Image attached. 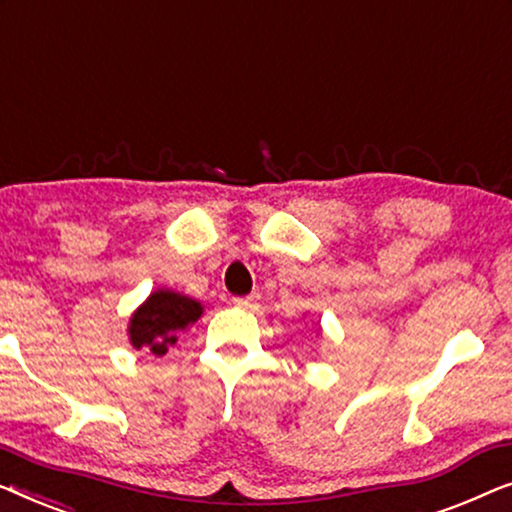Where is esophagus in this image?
Wrapping results in <instances>:
<instances>
[{
    "label": "esophagus",
    "instance_id": "1",
    "mask_svg": "<svg viewBox=\"0 0 512 512\" xmlns=\"http://www.w3.org/2000/svg\"><path fill=\"white\" fill-rule=\"evenodd\" d=\"M234 304L243 308V311H257V308H259V294L253 292V294H248V297H236Z\"/></svg>",
    "mask_w": 512,
    "mask_h": 512
}]
</instances>
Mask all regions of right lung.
Returning a JSON list of instances; mask_svg holds the SVG:
<instances>
[{"mask_svg": "<svg viewBox=\"0 0 512 512\" xmlns=\"http://www.w3.org/2000/svg\"><path fill=\"white\" fill-rule=\"evenodd\" d=\"M204 308L197 299L185 297L174 290H155L129 318V341L136 350L153 355H167L169 345L178 341V334L197 322Z\"/></svg>", "mask_w": 512, "mask_h": 512, "instance_id": "right-lung-1", "label": "right lung"}]
</instances>
